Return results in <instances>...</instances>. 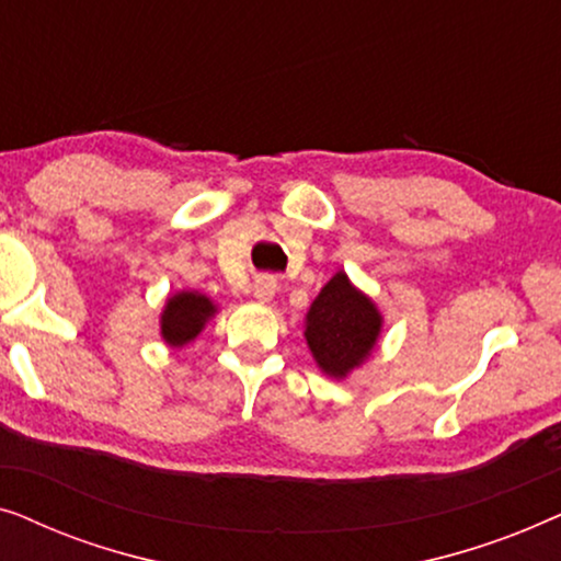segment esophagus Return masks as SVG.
I'll return each instance as SVG.
<instances>
[{
    "instance_id": "1",
    "label": "esophagus",
    "mask_w": 561,
    "mask_h": 561,
    "mask_svg": "<svg viewBox=\"0 0 561 561\" xmlns=\"http://www.w3.org/2000/svg\"><path fill=\"white\" fill-rule=\"evenodd\" d=\"M252 288H255V298H260V301H271L275 290H278V280H275L273 275H260Z\"/></svg>"
}]
</instances>
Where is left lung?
Segmentation results:
<instances>
[{
	"mask_svg": "<svg viewBox=\"0 0 561 561\" xmlns=\"http://www.w3.org/2000/svg\"><path fill=\"white\" fill-rule=\"evenodd\" d=\"M380 324L370 298L359 294L347 275L336 273L306 313V342L321 370L344 378L370 355Z\"/></svg>",
	"mask_w": 561,
	"mask_h": 561,
	"instance_id": "left-lung-1",
	"label": "left lung"
}]
</instances>
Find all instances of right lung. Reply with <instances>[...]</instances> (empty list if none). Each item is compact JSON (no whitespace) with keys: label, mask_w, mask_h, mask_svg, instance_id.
Segmentation results:
<instances>
[{"label":"right lung","mask_w":561,"mask_h":561,"mask_svg":"<svg viewBox=\"0 0 561 561\" xmlns=\"http://www.w3.org/2000/svg\"><path fill=\"white\" fill-rule=\"evenodd\" d=\"M217 311L209 298L202 294H191V290H183V294H175L168 298L163 319H160V332H163V340L171 344V347H183V344L194 340V336L202 332L206 319Z\"/></svg>","instance_id":"obj_1"}]
</instances>
